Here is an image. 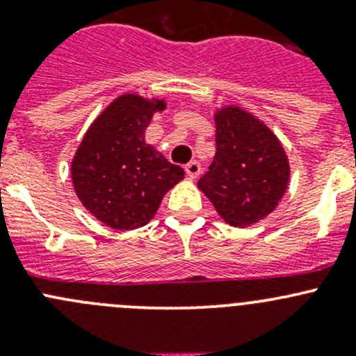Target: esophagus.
Wrapping results in <instances>:
<instances>
[{"mask_svg": "<svg viewBox=\"0 0 356 356\" xmlns=\"http://www.w3.org/2000/svg\"><path fill=\"white\" fill-rule=\"evenodd\" d=\"M184 170H186V174H188L189 179H196V177H200V174H201V165L198 163V161H189V163L184 167Z\"/></svg>", "mask_w": 356, "mask_h": 356, "instance_id": "esophagus-1", "label": "esophagus"}]
</instances>
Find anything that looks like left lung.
<instances>
[{"label":"left lung","mask_w":356,"mask_h":356,"mask_svg":"<svg viewBox=\"0 0 356 356\" xmlns=\"http://www.w3.org/2000/svg\"><path fill=\"white\" fill-rule=\"evenodd\" d=\"M217 152L198 188L232 227H250L277 208L291 167L282 143L265 122L238 105L215 110Z\"/></svg>","instance_id":"1"}]
</instances>
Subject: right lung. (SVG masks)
<instances>
[{
    "label": "right lung",
    "instance_id": "add662e5",
    "mask_svg": "<svg viewBox=\"0 0 356 356\" xmlns=\"http://www.w3.org/2000/svg\"><path fill=\"white\" fill-rule=\"evenodd\" d=\"M165 99L125 92L89 125L72 158L75 195L99 222L117 231L143 227L184 170L145 139L146 127Z\"/></svg>",
    "mask_w": 356,
    "mask_h": 356
}]
</instances>
